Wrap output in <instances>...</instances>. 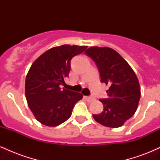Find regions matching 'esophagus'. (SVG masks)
Returning a JSON list of instances; mask_svg holds the SVG:
<instances>
[{
	"mask_svg": "<svg viewBox=\"0 0 160 160\" xmlns=\"http://www.w3.org/2000/svg\"><path fill=\"white\" fill-rule=\"evenodd\" d=\"M86 99L88 101V102H92V101L94 100L92 97H91V96H86Z\"/></svg>",
	"mask_w": 160,
	"mask_h": 160,
	"instance_id": "1",
	"label": "esophagus"
}]
</instances>
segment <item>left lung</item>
Here are the masks:
<instances>
[{"label":"left lung","mask_w":160,"mask_h":160,"mask_svg":"<svg viewBox=\"0 0 160 160\" xmlns=\"http://www.w3.org/2000/svg\"><path fill=\"white\" fill-rule=\"evenodd\" d=\"M85 52L96 64L101 81L109 86L108 98L99 99L103 111L93 114V118L107 127H120L135 114L138 106L141 88L136 74L114 49L92 47Z\"/></svg>","instance_id":"obj_1"}]
</instances>
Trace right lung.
<instances>
[{
	"mask_svg": "<svg viewBox=\"0 0 160 160\" xmlns=\"http://www.w3.org/2000/svg\"><path fill=\"white\" fill-rule=\"evenodd\" d=\"M87 46L62 45L53 47L34 61L25 79V97L37 120L56 126L68 120L75 104L82 98L80 92L61 89L68 76L71 60Z\"/></svg>",
	"mask_w": 160,
	"mask_h": 160,
	"instance_id": "1",
	"label": "right lung"
}]
</instances>
